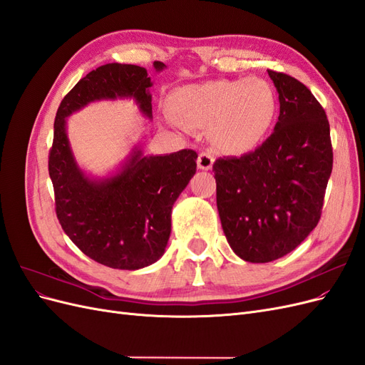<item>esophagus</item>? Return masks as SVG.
<instances>
[{"label":"esophagus","mask_w":365,"mask_h":365,"mask_svg":"<svg viewBox=\"0 0 365 365\" xmlns=\"http://www.w3.org/2000/svg\"><path fill=\"white\" fill-rule=\"evenodd\" d=\"M213 163H215V155L212 150H204L200 153V157H197V168L202 170L212 169Z\"/></svg>","instance_id":"34e87169"}]
</instances>
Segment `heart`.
<instances>
[{
    "mask_svg": "<svg viewBox=\"0 0 365 365\" xmlns=\"http://www.w3.org/2000/svg\"><path fill=\"white\" fill-rule=\"evenodd\" d=\"M175 105L182 121L212 126L216 145L231 153L248 152L267 135L277 111V98L262 79L212 81L181 88Z\"/></svg>",
    "mask_w": 365,
    "mask_h": 365,
    "instance_id": "b5f03b06",
    "label": "heart"
}]
</instances>
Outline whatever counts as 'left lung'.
I'll return each instance as SVG.
<instances>
[{
	"mask_svg": "<svg viewBox=\"0 0 365 365\" xmlns=\"http://www.w3.org/2000/svg\"><path fill=\"white\" fill-rule=\"evenodd\" d=\"M268 74L280 102L274 132L252 152L213 164L225 237L251 263L280 259L309 236L322 217L334 165L323 106L294 77Z\"/></svg>",
	"mask_w": 365,
	"mask_h": 365,
	"instance_id": "1",
	"label": "left lung"
}]
</instances>
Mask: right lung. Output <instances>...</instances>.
<instances>
[{
  "label": "right lung",
  "mask_w": 365,
  "mask_h": 365,
  "mask_svg": "<svg viewBox=\"0 0 365 365\" xmlns=\"http://www.w3.org/2000/svg\"><path fill=\"white\" fill-rule=\"evenodd\" d=\"M153 67L161 71L165 65L157 61ZM149 86L150 77L138 65H102L62 98L54 120L48 173L59 224L88 257L114 269H140L163 256L172 207L193 178L197 153L182 149L143 157L135 149L117 175L91 180L73 158L65 118L90 102L117 97H134L141 113L152 117Z\"/></svg>",
  "instance_id": "add662e5"
}]
</instances>
